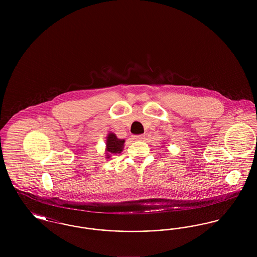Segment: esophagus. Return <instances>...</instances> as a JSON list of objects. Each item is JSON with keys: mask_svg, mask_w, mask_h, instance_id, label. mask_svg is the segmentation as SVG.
Listing matches in <instances>:
<instances>
[{"mask_svg": "<svg viewBox=\"0 0 257 257\" xmlns=\"http://www.w3.org/2000/svg\"><path fill=\"white\" fill-rule=\"evenodd\" d=\"M145 135H136L133 137V139L136 140V141H143V140H145Z\"/></svg>", "mask_w": 257, "mask_h": 257, "instance_id": "34e87169", "label": "esophagus"}]
</instances>
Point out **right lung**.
<instances>
[{"label":"right lung","mask_w":257,"mask_h":257,"mask_svg":"<svg viewBox=\"0 0 257 257\" xmlns=\"http://www.w3.org/2000/svg\"><path fill=\"white\" fill-rule=\"evenodd\" d=\"M124 140H119L116 138V136L112 133L108 135L107 138V154H115V153H120L122 151L123 145H124ZM109 156V155H107ZM109 158V157H108Z\"/></svg>","instance_id":"add662e5"}]
</instances>
